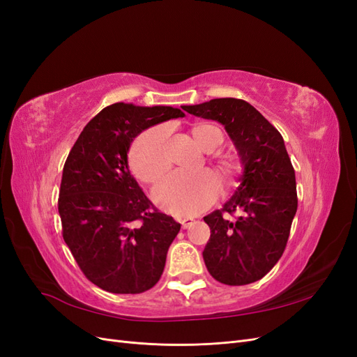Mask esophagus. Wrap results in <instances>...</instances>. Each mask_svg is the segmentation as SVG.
<instances>
[{"label":"esophagus","instance_id":"34e87169","mask_svg":"<svg viewBox=\"0 0 357 357\" xmlns=\"http://www.w3.org/2000/svg\"><path fill=\"white\" fill-rule=\"evenodd\" d=\"M180 223H181V228L183 229H188L189 226H192L193 223H195V219H193V218H183L180 220Z\"/></svg>","mask_w":357,"mask_h":357}]
</instances>
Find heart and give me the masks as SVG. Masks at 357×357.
Listing matches in <instances>:
<instances>
[{
    "instance_id": "1",
    "label": "heart",
    "mask_w": 357,
    "mask_h": 357,
    "mask_svg": "<svg viewBox=\"0 0 357 357\" xmlns=\"http://www.w3.org/2000/svg\"><path fill=\"white\" fill-rule=\"evenodd\" d=\"M193 138L204 150L218 147L223 135L214 125L199 123L192 128ZM167 129L165 126L150 128L139 135L129 153V164L134 174L143 181L153 183L168 169L165 155ZM222 178L229 180L234 168L228 164L220 167ZM219 193V180L210 171L195 174L172 172L155 188V199L165 211L176 215H195L210 207Z\"/></svg>"
}]
</instances>
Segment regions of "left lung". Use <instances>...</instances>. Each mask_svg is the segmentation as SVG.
<instances>
[{
	"mask_svg": "<svg viewBox=\"0 0 357 357\" xmlns=\"http://www.w3.org/2000/svg\"><path fill=\"white\" fill-rule=\"evenodd\" d=\"M183 110L222 123L243 165L234 195L204 218L211 231L202 252L205 266L223 284L255 283L282 257L298 208L295 169L284 139L243 100L215 98ZM235 211L242 214L232 221L227 215Z\"/></svg>",
	"mask_w": 357,
	"mask_h": 357,
	"instance_id": "1",
	"label": "left lung"
}]
</instances>
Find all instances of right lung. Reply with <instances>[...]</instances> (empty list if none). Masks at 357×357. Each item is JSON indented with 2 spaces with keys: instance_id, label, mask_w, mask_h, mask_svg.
I'll return each instance as SVG.
<instances>
[{
  "instance_id": "1",
  "label": "right lung",
  "mask_w": 357,
  "mask_h": 357,
  "mask_svg": "<svg viewBox=\"0 0 357 357\" xmlns=\"http://www.w3.org/2000/svg\"><path fill=\"white\" fill-rule=\"evenodd\" d=\"M185 117L169 105L116 102L84 126L62 171L58 210L63 241L86 278L112 294H142L164 273L180 231L158 211L128 167L144 129Z\"/></svg>"
}]
</instances>
